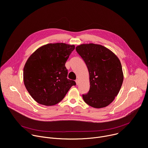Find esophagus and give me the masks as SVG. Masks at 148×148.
<instances>
[{"mask_svg":"<svg viewBox=\"0 0 148 148\" xmlns=\"http://www.w3.org/2000/svg\"><path fill=\"white\" fill-rule=\"evenodd\" d=\"M75 82H76V84H77V85L78 86V84H79V79H77L75 80Z\"/></svg>","mask_w":148,"mask_h":148,"instance_id":"obj_1","label":"esophagus"}]
</instances>
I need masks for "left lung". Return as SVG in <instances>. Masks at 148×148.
<instances>
[{
    "instance_id": "left-lung-1",
    "label": "left lung",
    "mask_w": 148,
    "mask_h": 148,
    "mask_svg": "<svg viewBox=\"0 0 148 148\" xmlns=\"http://www.w3.org/2000/svg\"><path fill=\"white\" fill-rule=\"evenodd\" d=\"M75 50L86 62L90 75V90L82 95L84 101L93 108L106 107L114 100L123 82L119 59L100 45L82 44Z\"/></svg>"
}]
</instances>
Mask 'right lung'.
<instances>
[{
    "mask_svg": "<svg viewBox=\"0 0 148 148\" xmlns=\"http://www.w3.org/2000/svg\"><path fill=\"white\" fill-rule=\"evenodd\" d=\"M74 45L49 43L37 49L23 69V81L32 97L38 103L51 106L60 102L75 82L67 79L65 64Z\"/></svg>",
    "mask_w": 148,
    "mask_h": 148,
    "instance_id": "obj_1",
    "label": "right lung"
}]
</instances>
